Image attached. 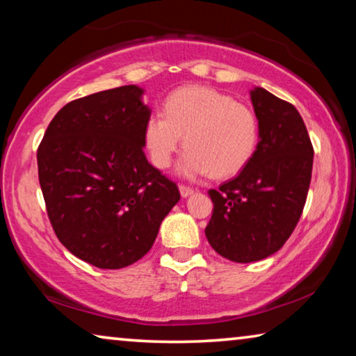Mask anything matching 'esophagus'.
<instances>
[{"label": "esophagus", "mask_w": 356, "mask_h": 356, "mask_svg": "<svg viewBox=\"0 0 356 356\" xmlns=\"http://www.w3.org/2000/svg\"><path fill=\"white\" fill-rule=\"evenodd\" d=\"M179 191H180V196L182 197H188V196H191L193 195V188H190V186H185V185H180L179 186Z\"/></svg>", "instance_id": "1"}]
</instances>
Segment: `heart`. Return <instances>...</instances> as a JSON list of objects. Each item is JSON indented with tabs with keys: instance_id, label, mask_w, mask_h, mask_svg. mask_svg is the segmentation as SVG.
Here are the masks:
<instances>
[{
	"instance_id": "1",
	"label": "heart",
	"mask_w": 356,
	"mask_h": 356,
	"mask_svg": "<svg viewBox=\"0 0 356 356\" xmlns=\"http://www.w3.org/2000/svg\"><path fill=\"white\" fill-rule=\"evenodd\" d=\"M186 149L179 163L185 177L236 176L250 163L259 143L254 111L213 88L190 84L165 100V114L154 113L144 124V146L152 165L168 170L174 155Z\"/></svg>"
}]
</instances>
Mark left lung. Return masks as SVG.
<instances>
[{"mask_svg": "<svg viewBox=\"0 0 356 356\" xmlns=\"http://www.w3.org/2000/svg\"><path fill=\"white\" fill-rule=\"evenodd\" d=\"M259 143L236 179L209 190L212 248L248 264L272 256L291 237L308 196L314 149L297 108L264 88L250 91Z\"/></svg>", "mask_w": 356, "mask_h": 356, "instance_id": "left-lung-1", "label": "left lung"}]
</instances>
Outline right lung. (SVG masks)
Segmentation results:
<instances>
[{
	"label": "right lung",
	"instance_id": "right-lung-1",
	"mask_svg": "<svg viewBox=\"0 0 356 356\" xmlns=\"http://www.w3.org/2000/svg\"><path fill=\"white\" fill-rule=\"evenodd\" d=\"M135 84L70 102L38 149L39 182L56 237L72 254L105 270L146 254L177 185L144 155L150 108Z\"/></svg>",
	"mask_w": 356,
	"mask_h": 356
}]
</instances>
